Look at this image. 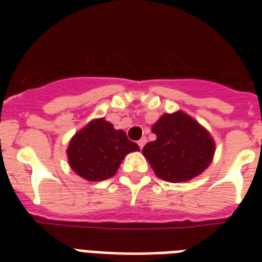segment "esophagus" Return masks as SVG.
Listing matches in <instances>:
<instances>
[{"instance_id":"34e87169","label":"esophagus","mask_w":262,"mask_h":262,"mask_svg":"<svg viewBox=\"0 0 262 262\" xmlns=\"http://www.w3.org/2000/svg\"><path fill=\"white\" fill-rule=\"evenodd\" d=\"M137 144H139V147L143 148V146L146 144V137H143V139H140V140L137 142Z\"/></svg>"}]
</instances>
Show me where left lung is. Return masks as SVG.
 <instances>
[{"label": "left lung", "instance_id": "left-lung-1", "mask_svg": "<svg viewBox=\"0 0 262 262\" xmlns=\"http://www.w3.org/2000/svg\"><path fill=\"white\" fill-rule=\"evenodd\" d=\"M151 132L157 137L143 147L142 153L154 174L164 181H189L202 174L213 160L216 144L212 135L182 111L160 116Z\"/></svg>", "mask_w": 262, "mask_h": 262}]
</instances>
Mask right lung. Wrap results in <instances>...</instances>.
Returning a JSON list of instances; mask_svg holds the SVG:
<instances>
[{
  "label": "right lung",
  "instance_id": "add662e5",
  "mask_svg": "<svg viewBox=\"0 0 262 262\" xmlns=\"http://www.w3.org/2000/svg\"><path fill=\"white\" fill-rule=\"evenodd\" d=\"M139 150L125 132L116 130L111 122L98 118L71 137L67 159L77 176L98 182L114 177L126 156Z\"/></svg>",
  "mask_w": 262,
  "mask_h": 262
}]
</instances>
